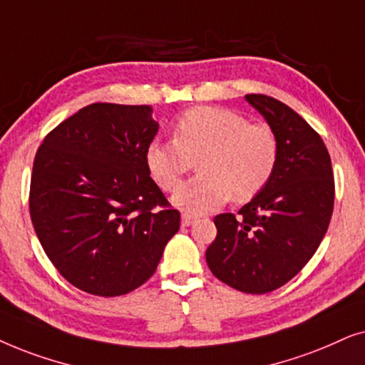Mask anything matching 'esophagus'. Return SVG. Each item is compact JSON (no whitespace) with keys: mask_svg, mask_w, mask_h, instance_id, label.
I'll return each mask as SVG.
<instances>
[{"mask_svg":"<svg viewBox=\"0 0 365 365\" xmlns=\"http://www.w3.org/2000/svg\"><path fill=\"white\" fill-rule=\"evenodd\" d=\"M195 220H197V217L190 215V213H183V215H182V225L183 227H190Z\"/></svg>","mask_w":365,"mask_h":365,"instance_id":"1","label":"esophagus"}]
</instances>
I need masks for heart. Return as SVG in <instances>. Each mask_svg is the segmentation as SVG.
<instances>
[{"label": "heart", "instance_id": "obj_1", "mask_svg": "<svg viewBox=\"0 0 365 365\" xmlns=\"http://www.w3.org/2000/svg\"><path fill=\"white\" fill-rule=\"evenodd\" d=\"M277 160L279 143L270 126L222 106L187 110L175 120L173 140L155 138L145 150L150 177L168 193L197 162L200 173L173 197L187 213L215 210L228 198L250 202L270 182Z\"/></svg>", "mask_w": 365, "mask_h": 365}]
</instances>
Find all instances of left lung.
Returning a JSON list of instances; mask_svg holds the SVG:
<instances>
[{"label":"left lung","mask_w":365,"mask_h":365,"mask_svg":"<svg viewBox=\"0 0 365 365\" xmlns=\"http://www.w3.org/2000/svg\"><path fill=\"white\" fill-rule=\"evenodd\" d=\"M279 143L270 182L239 210L213 218L217 239L207 264L218 280L245 294H267L294 279L319 249L334 210V173L320 135L267 95H245Z\"/></svg>","instance_id":"left-lung-1"}]
</instances>
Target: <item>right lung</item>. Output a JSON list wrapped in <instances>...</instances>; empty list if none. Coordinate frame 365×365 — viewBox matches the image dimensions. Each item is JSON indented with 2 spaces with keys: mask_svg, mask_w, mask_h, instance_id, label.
<instances>
[{
  "mask_svg": "<svg viewBox=\"0 0 365 365\" xmlns=\"http://www.w3.org/2000/svg\"><path fill=\"white\" fill-rule=\"evenodd\" d=\"M158 132L148 105L93 103L46 135L33 162L30 215L56 270L116 297L155 274L180 228L145 165Z\"/></svg>",
  "mask_w": 365,
  "mask_h": 365,
  "instance_id": "add662e5",
  "label": "right lung"
}]
</instances>
